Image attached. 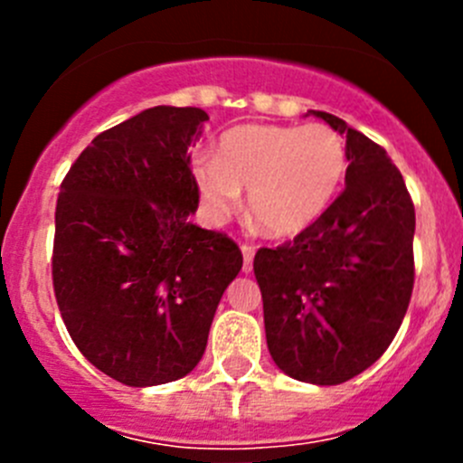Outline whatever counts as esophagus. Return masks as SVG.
Returning <instances> with one entry per match:
<instances>
[{
	"mask_svg": "<svg viewBox=\"0 0 463 463\" xmlns=\"http://www.w3.org/2000/svg\"><path fill=\"white\" fill-rule=\"evenodd\" d=\"M241 253H244V273H250V270H253V255H255V246H250V244H241Z\"/></svg>",
	"mask_w": 463,
	"mask_h": 463,
	"instance_id": "obj_1",
	"label": "esophagus"
}]
</instances>
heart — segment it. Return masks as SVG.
Wrapping results in <instances>:
<instances>
[{"mask_svg": "<svg viewBox=\"0 0 463 463\" xmlns=\"http://www.w3.org/2000/svg\"><path fill=\"white\" fill-rule=\"evenodd\" d=\"M347 175L343 137L325 123L240 125L219 138L214 161L194 165L199 194L226 219L249 193L260 231L287 237L309 228L329 208Z\"/></svg>", "mask_w": 463, "mask_h": 463, "instance_id": "heart-1", "label": "heart"}]
</instances>
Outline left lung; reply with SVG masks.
I'll list each match as a JSON object with an SVG mask.
<instances>
[{
	"label": "left lung",
	"instance_id": "1",
	"mask_svg": "<svg viewBox=\"0 0 463 463\" xmlns=\"http://www.w3.org/2000/svg\"><path fill=\"white\" fill-rule=\"evenodd\" d=\"M347 137V188L293 240L255 253L266 343L298 381L340 385L394 340L414 287V203L381 145L314 111Z\"/></svg>",
	"mask_w": 463,
	"mask_h": 463
}]
</instances>
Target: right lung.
Listing matches in <instances>:
<instances>
[{
    "mask_svg": "<svg viewBox=\"0 0 463 463\" xmlns=\"http://www.w3.org/2000/svg\"><path fill=\"white\" fill-rule=\"evenodd\" d=\"M208 114L158 105L82 149L55 205L51 275L69 335L91 365L132 387L197 367L241 250L190 222V145Z\"/></svg>",
    "mask_w": 463,
    "mask_h": 463,
    "instance_id": "obj_1",
    "label": "right lung"
}]
</instances>
